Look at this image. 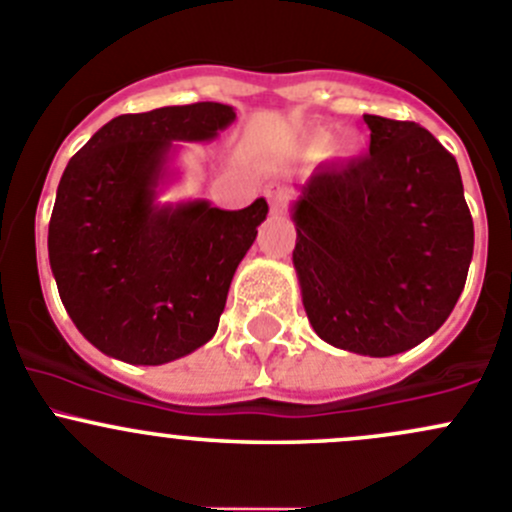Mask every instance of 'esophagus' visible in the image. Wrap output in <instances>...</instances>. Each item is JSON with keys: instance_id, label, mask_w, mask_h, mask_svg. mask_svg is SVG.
Instances as JSON below:
<instances>
[{"instance_id": "obj_1", "label": "esophagus", "mask_w": 512, "mask_h": 512, "mask_svg": "<svg viewBox=\"0 0 512 512\" xmlns=\"http://www.w3.org/2000/svg\"><path fill=\"white\" fill-rule=\"evenodd\" d=\"M265 193H267V200H270L272 213H282L285 205L289 203V198H292V190H289L287 185H270Z\"/></svg>"}]
</instances>
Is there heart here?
I'll return each mask as SVG.
<instances>
[{
    "label": "heart",
    "instance_id": "heart-1",
    "mask_svg": "<svg viewBox=\"0 0 512 512\" xmlns=\"http://www.w3.org/2000/svg\"><path fill=\"white\" fill-rule=\"evenodd\" d=\"M324 143H327V136H317V138H314V151H319V148H322ZM334 151L342 153V156H349V153L356 151V138L354 136L339 138V141L334 143Z\"/></svg>",
    "mask_w": 512,
    "mask_h": 512
}]
</instances>
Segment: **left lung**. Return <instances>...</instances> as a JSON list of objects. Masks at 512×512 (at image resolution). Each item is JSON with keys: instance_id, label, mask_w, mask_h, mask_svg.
Returning <instances> with one entry per match:
<instances>
[{"instance_id": "obj_1", "label": "left lung", "mask_w": 512, "mask_h": 512, "mask_svg": "<svg viewBox=\"0 0 512 512\" xmlns=\"http://www.w3.org/2000/svg\"><path fill=\"white\" fill-rule=\"evenodd\" d=\"M369 156L319 165L292 208L302 304L327 344L414 349L448 319L473 257L456 158L414 121L364 116Z\"/></svg>"}]
</instances>
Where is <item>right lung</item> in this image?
I'll return each mask as SVG.
<instances>
[{"label": "right lung", "instance_id": "obj_1", "mask_svg": "<svg viewBox=\"0 0 512 512\" xmlns=\"http://www.w3.org/2000/svg\"><path fill=\"white\" fill-rule=\"evenodd\" d=\"M232 121V106L213 101L123 113L66 165L49 262L71 322L103 354L158 366L213 339L267 203L220 210L156 195L173 141H213Z\"/></svg>", "mask_w": 512, "mask_h": 512}]
</instances>
